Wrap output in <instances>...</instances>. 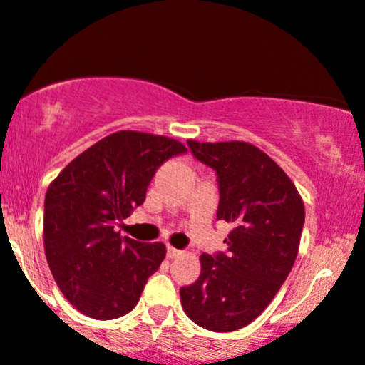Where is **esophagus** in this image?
<instances>
[{
	"label": "esophagus",
	"mask_w": 365,
	"mask_h": 365,
	"mask_svg": "<svg viewBox=\"0 0 365 365\" xmlns=\"http://www.w3.org/2000/svg\"><path fill=\"white\" fill-rule=\"evenodd\" d=\"M180 255H182V250L175 249V247H171V245L166 247V257L168 259H177V257H180Z\"/></svg>",
	"instance_id": "obj_1"
}]
</instances>
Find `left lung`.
<instances>
[{
	"mask_svg": "<svg viewBox=\"0 0 365 365\" xmlns=\"http://www.w3.org/2000/svg\"><path fill=\"white\" fill-rule=\"evenodd\" d=\"M187 144L197 161L216 171V217L233 228L225 238V252L200 255V276L180 288V299L200 328L228 333L252 322L290 274L305 209L287 173L255 145Z\"/></svg>",
	"mask_w": 365,
	"mask_h": 365,
	"instance_id": "left-lung-1",
	"label": "left lung"
}]
</instances>
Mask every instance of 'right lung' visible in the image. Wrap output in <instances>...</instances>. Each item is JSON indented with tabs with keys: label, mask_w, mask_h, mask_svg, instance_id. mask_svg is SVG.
Returning a JSON list of instances; mask_svg holds the SVG:
<instances>
[{
	"label": "right lung",
	"mask_w": 365,
	"mask_h": 365,
	"mask_svg": "<svg viewBox=\"0 0 365 365\" xmlns=\"http://www.w3.org/2000/svg\"><path fill=\"white\" fill-rule=\"evenodd\" d=\"M185 153V145L168 137L121 130L83 150L49 185L46 259L77 311L116 319L139 302L166 247L121 237L116 228L144 202L159 166Z\"/></svg>",
	"instance_id": "obj_1"
}]
</instances>
